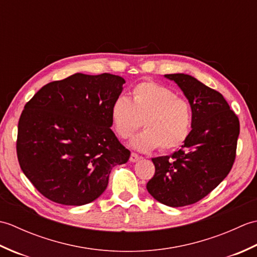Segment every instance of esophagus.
Returning <instances> with one entry per match:
<instances>
[{
  "mask_svg": "<svg viewBox=\"0 0 257 257\" xmlns=\"http://www.w3.org/2000/svg\"><path fill=\"white\" fill-rule=\"evenodd\" d=\"M141 159V157L139 156V155H137V154H135V152H133L132 155H130V161L132 162H137V161H139Z\"/></svg>",
  "mask_w": 257,
  "mask_h": 257,
  "instance_id": "1",
  "label": "esophagus"
}]
</instances>
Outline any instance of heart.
Returning <instances> with one entry per match:
<instances>
[{"label": "heart", "instance_id": "b5f03b06", "mask_svg": "<svg viewBox=\"0 0 257 257\" xmlns=\"http://www.w3.org/2000/svg\"><path fill=\"white\" fill-rule=\"evenodd\" d=\"M132 95V99L119 96L111 105V121L119 137L129 138L144 120L146 130L132 140L135 149L150 151L160 147L162 151H171L184 145L193 125V110L188 100L155 81L136 85Z\"/></svg>", "mask_w": 257, "mask_h": 257}]
</instances>
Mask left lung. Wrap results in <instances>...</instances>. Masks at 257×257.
<instances>
[{
  "instance_id": "left-lung-1",
  "label": "left lung",
  "mask_w": 257,
  "mask_h": 257,
  "mask_svg": "<svg viewBox=\"0 0 257 257\" xmlns=\"http://www.w3.org/2000/svg\"><path fill=\"white\" fill-rule=\"evenodd\" d=\"M188 98L193 125L181 149L152 159L156 172L147 190L168 206L193 204L214 190L236 157L238 118L219 91L187 74H169Z\"/></svg>"
}]
</instances>
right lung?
Here are the masks:
<instances>
[{
	"label": "right lung",
	"instance_id": "obj_1",
	"mask_svg": "<svg viewBox=\"0 0 257 257\" xmlns=\"http://www.w3.org/2000/svg\"><path fill=\"white\" fill-rule=\"evenodd\" d=\"M124 79L112 74H74L43 86L19 120L16 154L22 171L53 202L84 205L108 185L130 151L110 127L112 102Z\"/></svg>",
	"mask_w": 257,
	"mask_h": 257
}]
</instances>
